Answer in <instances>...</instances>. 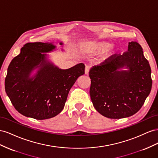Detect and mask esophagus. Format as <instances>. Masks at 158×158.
Wrapping results in <instances>:
<instances>
[{"mask_svg": "<svg viewBox=\"0 0 158 158\" xmlns=\"http://www.w3.org/2000/svg\"><path fill=\"white\" fill-rule=\"evenodd\" d=\"M90 69H91V67H90L89 65H87L86 67H85V74H86V75L89 74V72Z\"/></svg>", "mask_w": 158, "mask_h": 158, "instance_id": "1", "label": "esophagus"}]
</instances>
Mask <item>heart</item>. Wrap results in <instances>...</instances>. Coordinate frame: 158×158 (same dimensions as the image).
I'll list each match as a JSON object with an SVG mask.
<instances>
[{
	"mask_svg": "<svg viewBox=\"0 0 158 158\" xmlns=\"http://www.w3.org/2000/svg\"><path fill=\"white\" fill-rule=\"evenodd\" d=\"M112 44L107 42H98L89 43L86 47V51L91 53H105L111 49Z\"/></svg>",
	"mask_w": 158,
	"mask_h": 158,
	"instance_id": "heart-1",
	"label": "heart"
}]
</instances>
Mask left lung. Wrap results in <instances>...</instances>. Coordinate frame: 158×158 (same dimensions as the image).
I'll return each instance as SVG.
<instances>
[{"label": "left lung", "instance_id": "1", "mask_svg": "<svg viewBox=\"0 0 158 158\" xmlns=\"http://www.w3.org/2000/svg\"><path fill=\"white\" fill-rule=\"evenodd\" d=\"M124 67L128 70H123ZM90 96L99 113L120 119L136 114L152 89L149 62L136 42L128 43L123 55H112L89 71Z\"/></svg>", "mask_w": 158, "mask_h": 158}]
</instances>
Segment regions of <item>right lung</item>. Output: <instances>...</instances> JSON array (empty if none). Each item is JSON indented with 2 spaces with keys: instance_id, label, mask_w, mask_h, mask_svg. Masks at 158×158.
<instances>
[{
  "instance_id": "add662e5",
  "label": "right lung",
  "mask_w": 158,
  "mask_h": 158,
  "mask_svg": "<svg viewBox=\"0 0 158 158\" xmlns=\"http://www.w3.org/2000/svg\"><path fill=\"white\" fill-rule=\"evenodd\" d=\"M56 48L52 43H27L8 67L5 91L15 109L22 115L37 120L56 116L64 109L77 79L85 74V67L81 63L61 69L49 62L44 53ZM36 68L37 73L30 77Z\"/></svg>"
}]
</instances>
